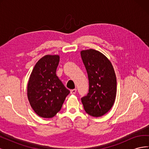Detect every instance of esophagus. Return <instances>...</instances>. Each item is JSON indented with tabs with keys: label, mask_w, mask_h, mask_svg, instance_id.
<instances>
[{
	"label": "esophagus",
	"mask_w": 149,
	"mask_h": 149,
	"mask_svg": "<svg viewBox=\"0 0 149 149\" xmlns=\"http://www.w3.org/2000/svg\"><path fill=\"white\" fill-rule=\"evenodd\" d=\"M76 92V89H71L70 91V93L71 94H74Z\"/></svg>",
	"instance_id": "esophagus-1"
}]
</instances>
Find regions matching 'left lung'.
Listing matches in <instances>:
<instances>
[{
	"label": "left lung",
	"instance_id": "obj_1",
	"mask_svg": "<svg viewBox=\"0 0 149 149\" xmlns=\"http://www.w3.org/2000/svg\"><path fill=\"white\" fill-rule=\"evenodd\" d=\"M89 79V93L81 97L86 113L101 117L113 106L117 91L116 74L111 61L93 49L81 52Z\"/></svg>",
	"mask_w": 149,
	"mask_h": 149
}]
</instances>
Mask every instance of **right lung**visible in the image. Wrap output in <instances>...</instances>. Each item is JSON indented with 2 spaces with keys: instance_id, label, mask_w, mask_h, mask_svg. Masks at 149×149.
Instances as JSON below:
<instances>
[{
  "instance_id": "right-lung-1",
  "label": "right lung",
  "mask_w": 149,
  "mask_h": 149,
  "mask_svg": "<svg viewBox=\"0 0 149 149\" xmlns=\"http://www.w3.org/2000/svg\"><path fill=\"white\" fill-rule=\"evenodd\" d=\"M58 55H45L36 63L27 86L29 102L35 113L52 118L59 112L70 91L58 78Z\"/></svg>"
}]
</instances>
